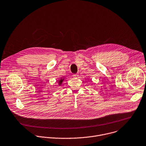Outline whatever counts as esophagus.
I'll return each mask as SVG.
<instances>
[{"mask_svg": "<svg viewBox=\"0 0 146 146\" xmlns=\"http://www.w3.org/2000/svg\"><path fill=\"white\" fill-rule=\"evenodd\" d=\"M79 76V75L78 74H73V77L74 78H78Z\"/></svg>", "mask_w": 146, "mask_h": 146, "instance_id": "34e87169", "label": "esophagus"}]
</instances>
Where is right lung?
<instances>
[{
    "label": "right lung",
    "instance_id": "add662e5",
    "mask_svg": "<svg viewBox=\"0 0 146 146\" xmlns=\"http://www.w3.org/2000/svg\"><path fill=\"white\" fill-rule=\"evenodd\" d=\"M62 82H63V80H62V79H60V82H59V83H59V84H61V83H62Z\"/></svg>",
    "mask_w": 146,
    "mask_h": 146
}]
</instances>
